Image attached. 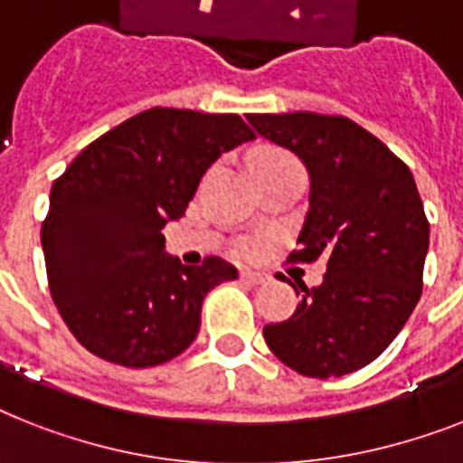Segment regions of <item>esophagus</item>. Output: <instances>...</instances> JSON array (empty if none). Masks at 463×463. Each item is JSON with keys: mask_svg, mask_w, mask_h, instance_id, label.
<instances>
[{"mask_svg": "<svg viewBox=\"0 0 463 463\" xmlns=\"http://www.w3.org/2000/svg\"><path fill=\"white\" fill-rule=\"evenodd\" d=\"M240 280L250 285H261L269 280V276L266 273H257V270H240Z\"/></svg>", "mask_w": 463, "mask_h": 463, "instance_id": "1", "label": "esophagus"}]
</instances>
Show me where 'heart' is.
<instances>
[{
    "instance_id": "b5f03b06",
    "label": "heart",
    "mask_w": 463,
    "mask_h": 463,
    "mask_svg": "<svg viewBox=\"0 0 463 463\" xmlns=\"http://www.w3.org/2000/svg\"><path fill=\"white\" fill-rule=\"evenodd\" d=\"M285 161H295L288 152H280V149H266L261 152V156L257 159V168L261 166H273V164H285ZM244 257H254L257 254V244H244L242 247Z\"/></svg>"
}]
</instances>
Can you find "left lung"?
<instances>
[{
    "label": "left lung",
    "instance_id": "1",
    "mask_svg": "<svg viewBox=\"0 0 463 463\" xmlns=\"http://www.w3.org/2000/svg\"><path fill=\"white\" fill-rule=\"evenodd\" d=\"M247 121L309 168V212L288 261L326 259L318 288L297 283L295 314L264 326L266 345L309 378L359 371L388 349L423 290L430 223L414 175L345 116L295 111Z\"/></svg>",
    "mask_w": 463,
    "mask_h": 463
}]
</instances>
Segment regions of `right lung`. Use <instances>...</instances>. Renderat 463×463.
Masks as SVG:
<instances>
[{
  "mask_svg": "<svg viewBox=\"0 0 463 463\" xmlns=\"http://www.w3.org/2000/svg\"><path fill=\"white\" fill-rule=\"evenodd\" d=\"M254 140L238 114L154 107L90 142L54 180L43 221L49 292L82 347L128 368L185 352L206 292L235 280L221 257L183 266L164 225L185 216L206 168Z\"/></svg>",
  "mask_w": 463,
  "mask_h": 463,
  "instance_id": "1",
  "label": "right lung"
}]
</instances>
